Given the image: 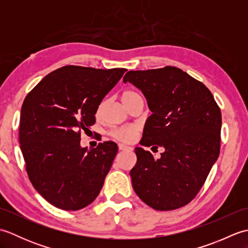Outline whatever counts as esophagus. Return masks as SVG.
Segmentation results:
<instances>
[{
    "instance_id": "obj_1",
    "label": "esophagus",
    "mask_w": 248,
    "mask_h": 248,
    "mask_svg": "<svg viewBox=\"0 0 248 248\" xmlns=\"http://www.w3.org/2000/svg\"><path fill=\"white\" fill-rule=\"evenodd\" d=\"M118 147H119V150H131L132 148H131V147H129V146H125V145H124V144H119L118 145Z\"/></svg>"
}]
</instances>
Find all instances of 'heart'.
<instances>
[{
	"mask_svg": "<svg viewBox=\"0 0 248 248\" xmlns=\"http://www.w3.org/2000/svg\"><path fill=\"white\" fill-rule=\"evenodd\" d=\"M136 98H141L140 94L131 91V89H128V91H124L123 93H121V100H123L124 104H128L129 102L132 101V100ZM102 108V104H100V107L98 108V112H100V109ZM112 136L119 141H124V143H130L136 138V130L132 127H124V128H119V129H115L112 131Z\"/></svg>",
	"mask_w": 248,
	"mask_h": 248,
	"instance_id": "obj_1",
	"label": "heart"
}]
</instances>
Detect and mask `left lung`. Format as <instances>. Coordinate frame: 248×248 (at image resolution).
<instances>
[{
  "mask_svg": "<svg viewBox=\"0 0 248 248\" xmlns=\"http://www.w3.org/2000/svg\"><path fill=\"white\" fill-rule=\"evenodd\" d=\"M124 82L140 89L152 112L140 144L165 149L155 159L136 147L134 191L157 211L181 208L196 197L218 157L220 108L204 84L177 67L129 71Z\"/></svg>",
  "mask_w": 248,
  "mask_h": 248,
  "instance_id": "8db88e82",
  "label": "left lung"
}]
</instances>
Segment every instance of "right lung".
<instances>
[{"label":"right lung","mask_w":248,"mask_h":248,"mask_svg":"<svg viewBox=\"0 0 248 248\" xmlns=\"http://www.w3.org/2000/svg\"><path fill=\"white\" fill-rule=\"evenodd\" d=\"M127 71L68 65L46 76L25 97L19 143L30 181L54 207L77 211L91 204L118 152L114 141L91 150L81 133L96 123L97 109Z\"/></svg>","instance_id":"right-lung-1"}]
</instances>
